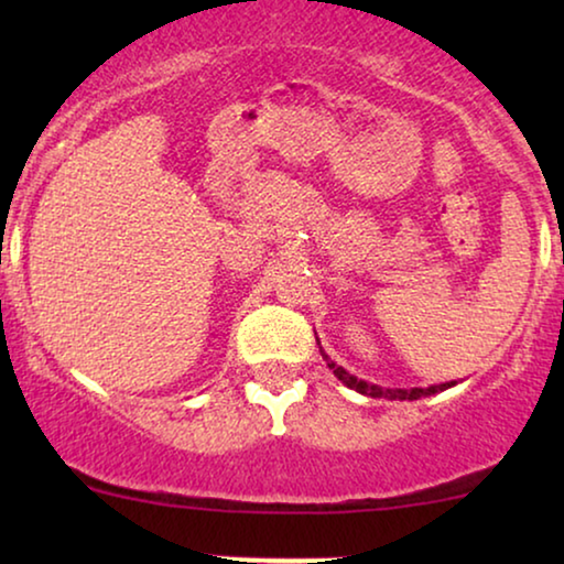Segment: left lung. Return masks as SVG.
Listing matches in <instances>:
<instances>
[{"label": "left lung", "mask_w": 564, "mask_h": 564, "mask_svg": "<svg viewBox=\"0 0 564 564\" xmlns=\"http://www.w3.org/2000/svg\"><path fill=\"white\" fill-rule=\"evenodd\" d=\"M318 349H321V357L326 359L328 369H334V375L338 377V380H341V382L346 384V388L357 390V392H361V395H369V398H388V400H419V398L436 395V392H442V390H449L452 384H457V382H442V384H431V388H411V390H405V388H380V384H372V382H367V380H359V377H354L351 372H346V369H344L341 365H336V361L330 359L326 351H323L321 341H318Z\"/></svg>", "instance_id": "left-lung-1"}]
</instances>
